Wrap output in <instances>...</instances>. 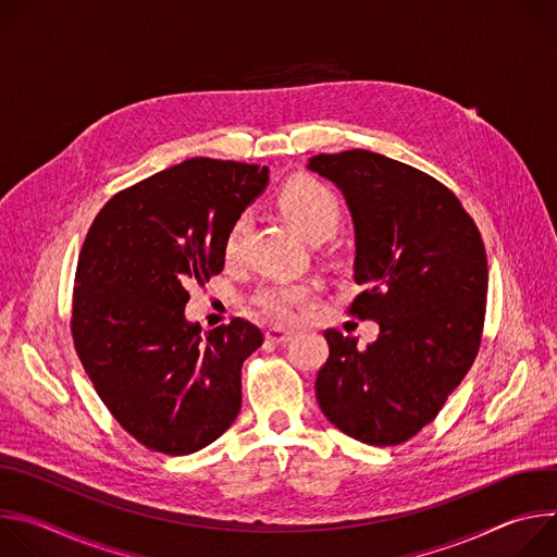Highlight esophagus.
Returning <instances> with one entry per match:
<instances>
[{"mask_svg":"<svg viewBox=\"0 0 557 557\" xmlns=\"http://www.w3.org/2000/svg\"><path fill=\"white\" fill-rule=\"evenodd\" d=\"M267 339L271 342V344H286V342H290L293 339V333L290 331H284V329H269L267 331Z\"/></svg>","mask_w":557,"mask_h":557,"instance_id":"obj_1","label":"esophagus"}]
</instances>
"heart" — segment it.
<instances>
[{"label":"heart","instance_id":"obj_1","mask_svg":"<svg viewBox=\"0 0 557 557\" xmlns=\"http://www.w3.org/2000/svg\"><path fill=\"white\" fill-rule=\"evenodd\" d=\"M280 209L286 220L299 231L308 243L329 240L342 222V205L331 187L310 176H297L284 185L280 191ZM249 228V213L237 215L226 233L224 256L233 258L240 249L243 237ZM314 286L306 282L295 284H273L262 288L253 304L273 322H293L301 308L310 304Z\"/></svg>","mask_w":557,"mask_h":557}]
</instances>
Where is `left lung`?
Segmentation results:
<instances>
[{"label":"left lung","instance_id":"1","mask_svg":"<svg viewBox=\"0 0 557 557\" xmlns=\"http://www.w3.org/2000/svg\"><path fill=\"white\" fill-rule=\"evenodd\" d=\"M346 198L355 224L350 312L379 324L376 342L326 331L314 394L344 434L399 445L434 421L481 346L487 256L458 198L387 156L350 149L308 158Z\"/></svg>","mask_w":557,"mask_h":557}]
</instances>
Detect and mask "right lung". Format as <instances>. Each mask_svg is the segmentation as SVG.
Instances as JSON below:
<instances>
[{"mask_svg":"<svg viewBox=\"0 0 557 557\" xmlns=\"http://www.w3.org/2000/svg\"><path fill=\"white\" fill-rule=\"evenodd\" d=\"M267 185V168L189 158L119 191L88 231L74 348L112 417L153 451H198L240 412L243 363L264 337L245 320L202 335L185 286L222 273L231 222Z\"/></svg>","mask_w":557,"mask_h":557,"instance_id":"1","label":"right lung"}]
</instances>
